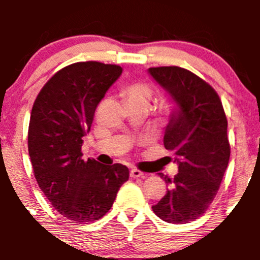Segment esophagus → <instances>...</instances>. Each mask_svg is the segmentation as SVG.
Returning a JSON list of instances; mask_svg holds the SVG:
<instances>
[{
	"instance_id": "1",
	"label": "esophagus",
	"mask_w": 260,
	"mask_h": 260,
	"mask_svg": "<svg viewBox=\"0 0 260 260\" xmlns=\"http://www.w3.org/2000/svg\"><path fill=\"white\" fill-rule=\"evenodd\" d=\"M143 172H141L140 170L137 169H132L131 170V177H133V179H137V177H143Z\"/></svg>"
}]
</instances>
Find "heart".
Listing matches in <instances>:
<instances>
[{"label": "heart", "instance_id": "heart-1", "mask_svg": "<svg viewBox=\"0 0 260 260\" xmlns=\"http://www.w3.org/2000/svg\"><path fill=\"white\" fill-rule=\"evenodd\" d=\"M124 95L128 102H138L148 106L152 98V89L148 84L137 83L128 86L124 90Z\"/></svg>", "mask_w": 260, "mask_h": 260}]
</instances>
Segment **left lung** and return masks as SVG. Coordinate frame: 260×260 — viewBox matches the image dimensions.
<instances>
[{"label":"left lung","instance_id":"1","mask_svg":"<svg viewBox=\"0 0 260 260\" xmlns=\"http://www.w3.org/2000/svg\"><path fill=\"white\" fill-rule=\"evenodd\" d=\"M148 73L176 104L164 145L179 165L174 179L159 174L170 188L152 210L164 221L185 224L208 210L219 191L230 157L226 115L214 88L190 70L158 67Z\"/></svg>","mask_w":260,"mask_h":260}]
</instances>
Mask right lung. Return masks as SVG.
<instances>
[{
	"mask_svg": "<svg viewBox=\"0 0 260 260\" xmlns=\"http://www.w3.org/2000/svg\"><path fill=\"white\" fill-rule=\"evenodd\" d=\"M120 74L118 65L98 61L68 65L43 86L31 111L27 145L39 187L56 211L81 224L103 217L129 177L120 164L81 158L96 106Z\"/></svg>",
	"mask_w": 260,
	"mask_h": 260,
	"instance_id": "obj_1",
	"label": "right lung"
}]
</instances>
